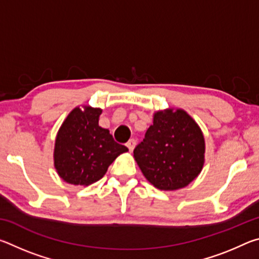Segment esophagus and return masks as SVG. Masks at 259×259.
<instances>
[{"label":"esophagus","instance_id":"esophagus-1","mask_svg":"<svg viewBox=\"0 0 259 259\" xmlns=\"http://www.w3.org/2000/svg\"><path fill=\"white\" fill-rule=\"evenodd\" d=\"M135 145H136V142L134 139H130L128 143H126V147L129 148V151L130 152H133L134 151V148H135Z\"/></svg>","mask_w":259,"mask_h":259}]
</instances>
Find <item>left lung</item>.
Returning <instances> with one entry per match:
<instances>
[{
	"instance_id": "1",
	"label": "left lung",
	"mask_w": 259,
	"mask_h": 259,
	"mask_svg": "<svg viewBox=\"0 0 259 259\" xmlns=\"http://www.w3.org/2000/svg\"><path fill=\"white\" fill-rule=\"evenodd\" d=\"M202 130L181 108L157 111L134 157L145 178L161 191H176L199 176L204 164Z\"/></svg>"
}]
</instances>
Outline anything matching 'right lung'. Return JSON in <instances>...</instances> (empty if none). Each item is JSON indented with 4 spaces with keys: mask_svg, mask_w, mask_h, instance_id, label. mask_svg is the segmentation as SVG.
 Here are the masks:
<instances>
[{
    "mask_svg": "<svg viewBox=\"0 0 259 259\" xmlns=\"http://www.w3.org/2000/svg\"><path fill=\"white\" fill-rule=\"evenodd\" d=\"M103 109L83 105L68 114L57 134L54 163L59 177L72 185L89 186L128 148L114 142L108 129L99 126Z\"/></svg>",
    "mask_w": 259,
    "mask_h": 259,
    "instance_id": "add662e5",
    "label": "right lung"
}]
</instances>
